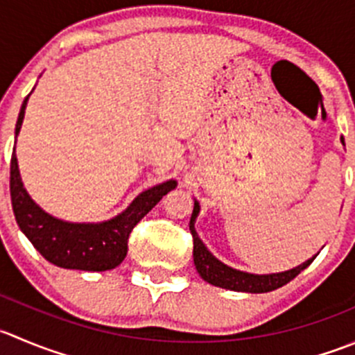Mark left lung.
I'll return each instance as SVG.
<instances>
[{
    "mask_svg": "<svg viewBox=\"0 0 355 355\" xmlns=\"http://www.w3.org/2000/svg\"><path fill=\"white\" fill-rule=\"evenodd\" d=\"M343 144V139H342ZM199 202L194 199V209H192L191 223H189V229H191L192 239H194V265L196 270L199 272V276L206 281V283L213 284V286L223 288V290L230 291H241V293H269V291L277 290V288L284 286V284L290 283L291 279L298 276L304 269H307L309 265L314 261V258L318 254H314L312 258H309L304 263L297 265L293 269L284 270V272H274V274H251L244 272V270H237L225 265L223 261H220L211 251L206 248V244L202 243L201 237L196 232V218L199 215Z\"/></svg>",
    "mask_w": 355,
    "mask_h": 355,
    "instance_id": "obj_1",
    "label": "left lung"
}]
</instances>
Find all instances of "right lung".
Wrapping results in <instances>:
<instances>
[{
	"label": "right lung",
	"mask_w": 355,
	"mask_h": 355,
	"mask_svg": "<svg viewBox=\"0 0 355 355\" xmlns=\"http://www.w3.org/2000/svg\"><path fill=\"white\" fill-rule=\"evenodd\" d=\"M34 90V88H33ZM31 95V94H29ZM29 95L24 98L19 119L15 125V142L22 128L26 105ZM177 187V180H166L147 191L140 192L135 199L111 220L104 222H65L44 211L27 194L20 178L13 147L10 163V194L15 220L20 230L26 234L33 246L46 258L50 263L62 269L104 272L116 269L126 257L128 237L133 227L166 196Z\"/></svg>",
	"instance_id": "obj_1"
}]
</instances>
